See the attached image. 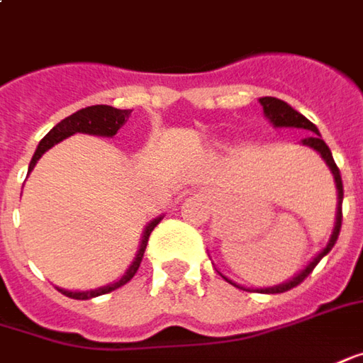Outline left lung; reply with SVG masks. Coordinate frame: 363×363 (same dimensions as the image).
Returning a JSON list of instances; mask_svg holds the SVG:
<instances>
[{"mask_svg": "<svg viewBox=\"0 0 363 363\" xmlns=\"http://www.w3.org/2000/svg\"><path fill=\"white\" fill-rule=\"evenodd\" d=\"M259 102H261V106H263V110H265V116H267L277 128H281V126H285V128H306V130H311V136L309 138H303L301 143L306 144V146H311L313 150H318L319 155H321V158L328 162V167L331 169V172H333V179H335V186H337V215H335V227H333V233H331V239L330 243L325 245V249L319 253L309 265H307L299 275H295L291 281L283 283V285H277V287H269V289H263L265 294H285V291H289V289H294V287H297L299 283L306 279L307 275L315 269V265H318L319 261L323 259V255H328L331 251V247L335 245V241H337V235H340V229H342V201H344V184H342V174H340V169H337V164H335V160H333V157H331V150L328 144L321 140V134H319V130L315 128V124L313 122H309V120L303 116V114H299L297 110H294V108L289 106L287 102H283V100H279V98H271V96H265V98H259Z\"/></svg>", "mask_w": 363, "mask_h": 363, "instance_id": "left-lung-1", "label": "left lung"}]
</instances>
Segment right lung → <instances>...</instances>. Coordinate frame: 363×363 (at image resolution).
<instances>
[{"label": "right lung", "mask_w": 363, "mask_h": 363, "mask_svg": "<svg viewBox=\"0 0 363 363\" xmlns=\"http://www.w3.org/2000/svg\"><path fill=\"white\" fill-rule=\"evenodd\" d=\"M130 112L132 110H120V108L106 106V104L82 108V110H78V112H74L72 116L64 118L62 122H57L56 126H54V128L48 132L44 138H42V143L38 144V150H35L32 162H30V170L35 167V162L40 160V157L44 155L48 148H52L54 144H57L60 140H64V138H68V136H72V134H76V132H84V134H98V136H114V134L124 126V122L128 120ZM160 220H162V217L155 219L150 225H148V227H146V231H144L143 235L140 249H138V253H136V259H134V263H132L130 269L126 271V275H124L120 281L112 283V285H106V287H100V289H94V291H82V294L64 291V289H60V291L66 295V297H72V299H90V297H98V295L110 294V291L118 289V287H122V285H126V283L130 281L132 277L136 275L138 267H140V261H143L144 251H146L148 237H150V233L155 231V227H157Z\"/></svg>", "instance_id": "1"}]
</instances>
